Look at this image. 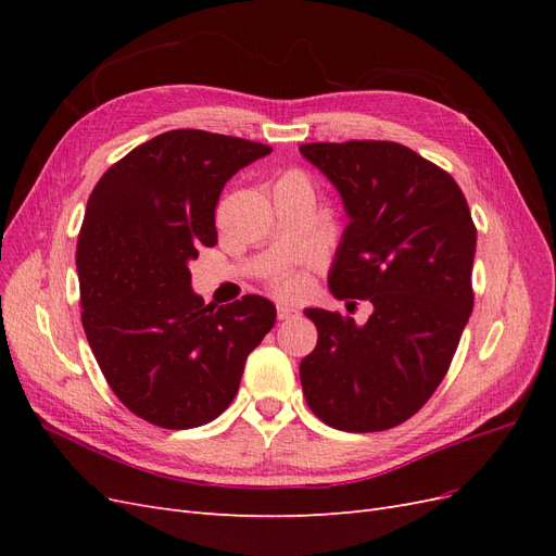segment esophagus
Here are the masks:
<instances>
[{"label": "esophagus", "mask_w": 556, "mask_h": 556, "mask_svg": "<svg viewBox=\"0 0 556 556\" xmlns=\"http://www.w3.org/2000/svg\"><path fill=\"white\" fill-rule=\"evenodd\" d=\"M299 311L288 306V304H278V319H290V317H296Z\"/></svg>", "instance_id": "esophagus-1"}]
</instances>
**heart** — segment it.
I'll use <instances>...</instances> for the list:
<instances>
[{
  "mask_svg": "<svg viewBox=\"0 0 556 556\" xmlns=\"http://www.w3.org/2000/svg\"><path fill=\"white\" fill-rule=\"evenodd\" d=\"M280 180H294V182H306V178L292 172V174H285ZM313 266H317V257L311 255V252H304V255H299L290 266H285L282 271L274 278V290L280 296H288V299H296L308 290V271Z\"/></svg>",
  "mask_w": 556,
  "mask_h": 556,
  "instance_id": "heart-1",
  "label": "heart"
}]
</instances>
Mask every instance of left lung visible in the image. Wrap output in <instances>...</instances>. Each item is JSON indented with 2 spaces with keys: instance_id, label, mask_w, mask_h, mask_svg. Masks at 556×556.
<instances>
[{
  "instance_id": "1",
  "label": "left lung",
  "mask_w": 556,
  "mask_h": 556,
  "mask_svg": "<svg viewBox=\"0 0 556 556\" xmlns=\"http://www.w3.org/2000/svg\"><path fill=\"white\" fill-rule=\"evenodd\" d=\"M299 150L333 182L350 217L329 290L374 304L366 325L304 311L317 327V345L299 366L304 396L333 429H392L441 384L473 311V217L454 178L401 143Z\"/></svg>"
}]
</instances>
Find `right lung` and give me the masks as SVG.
Masks as SVG:
<instances>
[{"label":"right lung","mask_w":556,"mask_h":556,"mask_svg":"<svg viewBox=\"0 0 556 556\" xmlns=\"http://www.w3.org/2000/svg\"><path fill=\"white\" fill-rule=\"evenodd\" d=\"M268 153L239 137L172 129L115 162L88 199L76 248L83 329L113 394L150 425H208L276 323V306L257 294L206 306L190 274L199 248L217 243L225 182Z\"/></svg>","instance_id":"1"}]
</instances>
